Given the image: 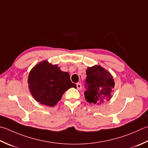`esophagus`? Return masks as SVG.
Returning a JSON list of instances; mask_svg holds the SVG:
<instances>
[{
    "label": "esophagus",
    "instance_id": "esophagus-1",
    "mask_svg": "<svg viewBox=\"0 0 148 148\" xmlns=\"http://www.w3.org/2000/svg\"><path fill=\"white\" fill-rule=\"evenodd\" d=\"M76 86H77V90H81V89H82V84H81L80 83H76Z\"/></svg>",
    "mask_w": 148,
    "mask_h": 148
}]
</instances>
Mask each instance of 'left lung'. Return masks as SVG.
I'll list each match as a JSON object with an SVG mask.
<instances>
[{
	"mask_svg": "<svg viewBox=\"0 0 148 148\" xmlns=\"http://www.w3.org/2000/svg\"><path fill=\"white\" fill-rule=\"evenodd\" d=\"M87 90L85 92L87 102L95 105H102L112 97L114 91V77L101 65H95L86 70Z\"/></svg>",
	"mask_w": 148,
	"mask_h": 148,
	"instance_id": "1",
	"label": "left lung"
}]
</instances>
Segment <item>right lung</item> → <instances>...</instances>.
Masks as SVG:
<instances>
[{"label":"right lung","mask_w":148,"mask_h":148,"mask_svg":"<svg viewBox=\"0 0 148 148\" xmlns=\"http://www.w3.org/2000/svg\"><path fill=\"white\" fill-rule=\"evenodd\" d=\"M30 93L42 105L53 107L62 99L66 90L76 85L71 81L69 72H63L58 65L43 60L33 66L27 79Z\"/></svg>","instance_id":"add662e5"}]
</instances>
